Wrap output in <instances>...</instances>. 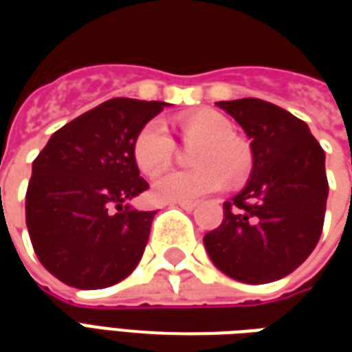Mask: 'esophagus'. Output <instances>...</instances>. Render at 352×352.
I'll return each instance as SVG.
<instances>
[{
  "instance_id": "34e87169",
  "label": "esophagus",
  "mask_w": 352,
  "mask_h": 352,
  "mask_svg": "<svg viewBox=\"0 0 352 352\" xmlns=\"http://www.w3.org/2000/svg\"><path fill=\"white\" fill-rule=\"evenodd\" d=\"M173 206H179L184 211H194L196 209V201H175Z\"/></svg>"
}]
</instances>
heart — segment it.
<instances>
[{
	"label": "heart",
	"mask_w": 352,
	"mask_h": 352,
	"mask_svg": "<svg viewBox=\"0 0 352 352\" xmlns=\"http://www.w3.org/2000/svg\"><path fill=\"white\" fill-rule=\"evenodd\" d=\"M184 143H198L192 151L194 169L166 171L156 177L153 198L160 204L192 201L221 190L228 181L241 183L252 169V154L243 141L234 138V126L213 109H199L179 118ZM133 162L141 173L156 175L173 160L175 141L160 120L146 122L131 145Z\"/></svg>",
	"instance_id": "heart-1"
}]
</instances>
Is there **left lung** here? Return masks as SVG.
<instances>
[{
	"label": "left lung",
	"mask_w": 352,
	"mask_h": 352,
	"mask_svg": "<svg viewBox=\"0 0 352 352\" xmlns=\"http://www.w3.org/2000/svg\"><path fill=\"white\" fill-rule=\"evenodd\" d=\"M251 139L252 173L224 201V221L204 237L213 264L232 279H283L317 247L324 224V151L307 124L270 101H219Z\"/></svg>",
	"instance_id": "obj_1"
}]
</instances>
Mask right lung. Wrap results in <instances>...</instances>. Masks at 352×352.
Segmentation results:
<instances>
[{"mask_svg":"<svg viewBox=\"0 0 352 352\" xmlns=\"http://www.w3.org/2000/svg\"><path fill=\"white\" fill-rule=\"evenodd\" d=\"M164 105L130 98L103 101L54 131L34 160L28 232L39 262L65 285L111 287L139 264L156 211L128 206L148 188L131 145Z\"/></svg>","mask_w":352,"mask_h":352,"instance_id":"obj_1","label":"right lung"}]
</instances>
